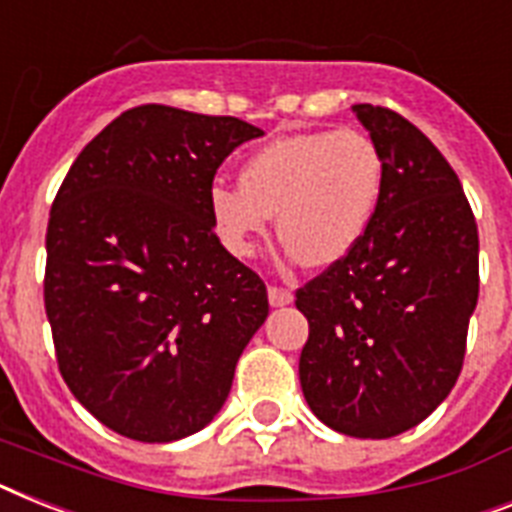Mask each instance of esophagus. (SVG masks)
Returning <instances> with one entry per match:
<instances>
[{
    "instance_id": "obj_1",
    "label": "esophagus",
    "mask_w": 512,
    "mask_h": 512,
    "mask_svg": "<svg viewBox=\"0 0 512 512\" xmlns=\"http://www.w3.org/2000/svg\"><path fill=\"white\" fill-rule=\"evenodd\" d=\"M268 299L273 307H284L292 302L294 294L289 289H284V286H268Z\"/></svg>"
}]
</instances>
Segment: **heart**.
I'll return each mask as SVG.
<instances>
[{
  "label": "heart",
  "mask_w": 512,
  "mask_h": 512,
  "mask_svg": "<svg viewBox=\"0 0 512 512\" xmlns=\"http://www.w3.org/2000/svg\"><path fill=\"white\" fill-rule=\"evenodd\" d=\"M384 165L355 128L278 136L242 168L239 186L210 189V218L236 257H252L276 215L278 239L307 268L342 260L371 226Z\"/></svg>",
  "instance_id": "b5f03b06"
}]
</instances>
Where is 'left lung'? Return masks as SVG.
I'll return each instance as SVG.
<instances>
[{"instance_id":"obj_1","label":"left lung","mask_w":512,"mask_h":512,"mask_svg":"<svg viewBox=\"0 0 512 512\" xmlns=\"http://www.w3.org/2000/svg\"><path fill=\"white\" fill-rule=\"evenodd\" d=\"M384 181L363 239L297 289L307 405L328 429L389 439L429 418L463 371L479 228L458 173L389 107L355 105Z\"/></svg>"}]
</instances>
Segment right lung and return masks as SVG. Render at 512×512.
Returning <instances> with one entry per match:
<instances>
[{"label": "right lung", "mask_w": 512, "mask_h": 512, "mask_svg": "<svg viewBox=\"0 0 512 512\" xmlns=\"http://www.w3.org/2000/svg\"><path fill=\"white\" fill-rule=\"evenodd\" d=\"M263 131L168 105L126 110L83 147L47 226L44 307L65 384L99 423L176 442L213 421L268 289L220 244L215 173Z\"/></svg>", "instance_id": "1"}]
</instances>
